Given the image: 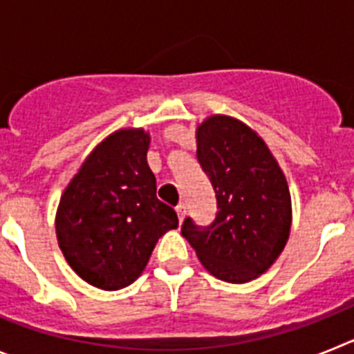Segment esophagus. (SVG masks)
Here are the masks:
<instances>
[{
	"mask_svg": "<svg viewBox=\"0 0 354 354\" xmlns=\"http://www.w3.org/2000/svg\"><path fill=\"white\" fill-rule=\"evenodd\" d=\"M175 211H177V216H179V221H183L184 216H186V205L179 204L177 207H175Z\"/></svg>",
	"mask_w": 354,
	"mask_h": 354,
	"instance_id": "1",
	"label": "esophagus"
}]
</instances>
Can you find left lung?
Returning <instances> with one entry per match:
<instances>
[{
  "mask_svg": "<svg viewBox=\"0 0 354 354\" xmlns=\"http://www.w3.org/2000/svg\"><path fill=\"white\" fill-rule=\"evenodd\" d=\"M196 158L216 193L209 227L186 218L180 234L212 277L246 283L287 245L292 205L287 179L264 140L245 122L211 115L196 127Z\"/></svg>",
  "mask_w": 354,
  "mask_h": 354,
  "instance_id": "obj_1",
  "label": "left lung"
}]
</instances>
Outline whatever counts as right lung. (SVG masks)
<instances>
[{
  "label": "right lung",
  "instance_id": "obj_1",
  "mask_svg": "<svg viewBox=\"0 0 354 354\" xmlns=\"http://www.w3.org/2000/svg\"><path fill=\"white\" fill-rule=\"evenodd\" d=\"M150 134L118 129L102 140L72 177L56 211V239L86 283L118 290L143 273L177 214L156 196L147 162Z\"/></svg>",
  "mask_w": 354,
  "mask_h": 354
}]
</instances>
